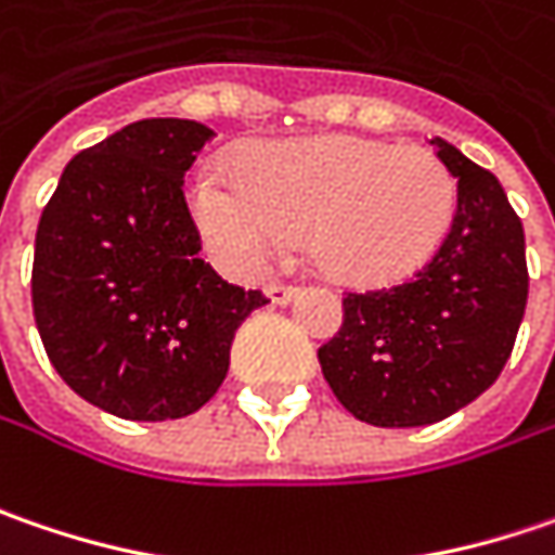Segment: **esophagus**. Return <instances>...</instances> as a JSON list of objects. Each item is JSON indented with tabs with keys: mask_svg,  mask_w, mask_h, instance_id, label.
I'll use <instances>...</instances> for the list:
<instances>
[{
	"mask_svg": "<svg viewBox=\"0 0 555 555\" xmlns=\"http://www.w3.org/2000/svg\"><path fill=\"white\" fill-rule=\"evenodd\" d=\"M268 296H271V302H278V306H284V302H291L293 296L299 293L296 284H268Z\"/></svg>",
	"mask_w": 555,
	"mask_h": 555,
	"instance_id": "esophagus-1",
	"label": "esophagus"
}]
</instances>
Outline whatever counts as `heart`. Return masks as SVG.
<instances>
[{
    "label": "heart",
    "instance_id": "b5f03b06",
    "mask_svg": "<svg viewBox=\"0 0 555 555\" xmlns=\"http://www.w3.org/2000/svg\"><path fill=\"white\" fill-rule=\"evenodd\" d=\"M240 175L186 178L193 224L236 274H256L306 234L309 259L349 287L393 284L428 262L456 218V181L422 146L362 137L259 143Z\"/></svg>",
    "mask_w": 555,
    "mask_h": 555
}]
</instances>
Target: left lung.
<instances>
[{"mask_svg": "<svg viewBox=\"0 0 555 555\" xmlns=\"http://www.w3.org/2000/svg\"><path fill=\"white\" fill-rule=\"evenodd\" d=\"M456 175L447 240L400 284L344 293V324L319 347L340 405L377 428L434 425L500 377L528 302L525 228L500 181L440 137Z\"/></svg>", "mask_w": 555, "mask_h": 555, "instance_id": "1", "label": "left lung"}]
</instances>
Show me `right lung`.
Returning <instances> with one entry per match:
<instances>
[{"mask_svg": "<svg viewBox=\"0 0 555 555\" xmlns=\"http://www.w3.org/2000/svg\"><path fill=\"white\" fill-rule=\"evenodd\" d=\"M215 133L181 118L127 125L77 153L46 203L30 299L42 347L77 397L127 422L203 409L259 291L218 278L183 196Z\"/></svg>", "mask_w": 555, "mask_h": 555, "instance_id": "add662e5", "label": "right lung"}]
</instances>
